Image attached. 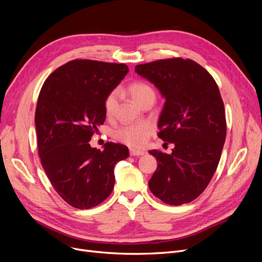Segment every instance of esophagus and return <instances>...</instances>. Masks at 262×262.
<instances>
[{"label": "esophagus", "instance_id": "esophagus-1", "mask_svg": "<svg viewBox=\"0 0 262 262\" xmlns=\"http://www.w3.org/2000/svg\"><path fill=\"white\" fill-rule=\"evenodd\" d=\"M144 154H145V152H143V150L130 148V155L131 156H141V155H144Z\"/></svg>", "mask_w": 262, "mask_h": 262}]
</instances>
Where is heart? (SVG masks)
Listing matches in <instances>:
<instances>
[{
	"instance_id": "1",
	"label": "heart",
	"mask_w": 262,
	"mask_h": 262,
	"mask_svg": "<svg viewBox=\"0 0 262 262\" xmlns=\"http://www.w3.org/2000/svg\"><path fill=\"white\" fill-rule=\"evenodd\" d=\"M129 93L131 95L132 99L140 105L142 101L149 97L155 98V92L150 86L145 83H133L129 86ZM117 105V92H112L108 94V96L105 99L104 108L107 116L113 115L115 112V108ZM150 134V126L147 124H131V125H123L118 128L114 131V137L118 141L122 142V143L139 147L142 146L144 143L148 136Z\"/></svg>"
}]
</instances>
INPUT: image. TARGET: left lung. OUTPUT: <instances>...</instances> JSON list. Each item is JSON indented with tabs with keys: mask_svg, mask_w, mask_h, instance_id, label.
Listing matches in <instances>:
<instances>
[{
	"mask_svg": "<svg viewBox=\"0 0 262 262\" xmlns=\"http://www.w3.org/2000/svg\"><path fill=\"white\" fill-rule=\"evenodd\" d=\"M165 98L158 137L173 143L170 154L148 150L157 168L148 181L152 193L171 205L189 203L207 188L226 138L224 104L207 70L192 60H158L136 67Z\"/></svg>",
	"mask_w": 262,
	"mask_h": 262,
	"instance_id": "left-lung-1",
	"label": "left lung"
}]
</instances>
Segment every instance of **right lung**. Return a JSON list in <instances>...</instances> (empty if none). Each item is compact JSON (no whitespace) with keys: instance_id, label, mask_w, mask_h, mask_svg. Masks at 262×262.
Returning <instances> with one entry per match:
<instances>
[{"instance_id":"right-lung-1","label":"right lung","mask_w":262,"mask_h":262,"mask_svg":"<svg viewBox=\"0 0 262 262\" xmlns=\"http://www.w3.org/2000/svg\"><path fill=\"white\" fill-rule=\"evenodd\" d=\"M129 72L123 63L73 60L47 78L38 97V152L51 185L63 200L91 209L112 193L115 166L129 156L125 145L89 142L105 122L104 102Z\"/></svg>"}]
</instances>
